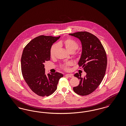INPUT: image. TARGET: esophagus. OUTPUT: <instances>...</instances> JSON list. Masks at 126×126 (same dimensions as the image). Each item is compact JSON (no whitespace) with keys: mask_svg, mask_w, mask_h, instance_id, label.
Wrapping results in <instances>:
<instances>
[{"mask_svg":"<svg viewBox=\"0 0 126 126\" xmlns=\"http://www.w3.org/2000/svg\"><path fill=\"white\" fill-rule=\"evenodd\" d=\"M65 76L67 77H69V78H73V74H66Z\"/></svg>","mask_w":126,"mask_h":126,"instance_id":"obj_1","label":"esophagus"}]
</instances>
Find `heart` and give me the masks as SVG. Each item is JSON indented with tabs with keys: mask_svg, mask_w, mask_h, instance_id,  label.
<instances>
[{
	"mask_svg": "<svg viewBox=\"0 0 126 126\" xmlns=\"http://www.w3.org/2000/svg\"><path fill=\"white\" fill-rule=\"evenodd\" d=\"M58 45L60 47H64L67 51L71 53H74L78 48V43L74 40L71 38H67L65 40L61 41L58 43ZM58 45L57 44L53 45L50 50V55L51 57H54L58 49ZM71 65L70 62H67L61 65V67L65 70L68 69L69 66Z\"/></svg>",
	"mask_w": 126,
	"mask_h": 126,
	"instance_id": "heart-1",
	"label": "heart"
}]
</instances>
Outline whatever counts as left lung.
I'll list each match as a JSON object with an SVG mask.
<instances>
[{"mask_svg": "<svg viewBox=\"0 0 126 126\" xmlns=\"http://www.w3.org/2000/svg\"><path fill=\"white\" fill-rule=\"evenodd\" d=\"M69 34L81 41L82 52L78 65L86 73L84 78L78 73L75 74L80 81L73 90L80 95H87L96 90L105 76L107 65L106 51L99 39L89 32H78Z\"/></svg>", "mask_w": 126, "mask_h": 126, "instance_id": "8db88e82", "label": "left lung"}]
</instances>
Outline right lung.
<instances>
[{"label":"right lung","instance_id":"right-lung-1","mask_svg":"<svg viewBox=\"0 0 126 126\" xmlns=\"http://www.w3.org/2000/svg\"><path fill=\"white\" fill-rule=\"evenodd\" d=\"M60 36L40 35L32 39L24 47L21 57L23 78L31 90L39 96H48L57 88L63 75L58 72L45 74L44 63L50 60V50Z\"/></svg>","mask_w":126,"mask_h":126}]
</instances>
